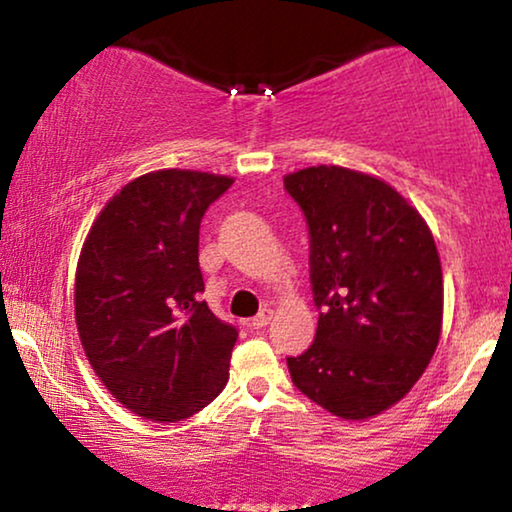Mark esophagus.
<instances>
[{"label": "esophagus", "mask_w": 512, "mask_h": 512, "mask_svg": "<svg viewBox=\"0 0 512 512\" xmlns=\"http://www.w3.org/2000/svg\"><path fill=\"white\" fill-rule=\"evenodd\" d=\"M270 319H272V310H270V307H263V310L258 312L254 319H251V326H254V328H263V326L270 324Z\"/></svg>", "instance_id": "esophagus-1"}]
</instances>
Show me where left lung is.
Listing matches in <instances>:
<instances>
[{
    "mask_svg": "<svg viewBox=\"0 0 512 512\" xmlns=\"http://www.w3.org/2000/svg\"><path fill=\"white\" fill-rule=\"evenodd\" d=\"M310 230L314 342L291 380L342 419L401 401L429 366L443 326V270L429 226L384 181L338 165L284 177Z\"/></svg>",
    "mask_w": 512,
    "mask_h": 512,
    "instance_id": "1",
    "label": "left lung"
}]
</instances>
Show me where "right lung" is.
Here are the masks:
<instances>
[{"label": "right lung", "instance_id": "obj_1", "mask_svg": "<svg viewBox=\"0 0 512 512\" xmlns=\"http://www.w3.org/2000/svg\"><path fill=\"white\" fill-rule=\"evenodd\" d=\"M233 186L193 170L144 174L97 216L76 268L74 305L90 366L151 422H181L221 394L237 328L209 310L200 221Z\"/></svg>", "mask_w": 512, "mask_h": 512}]
</instances>
